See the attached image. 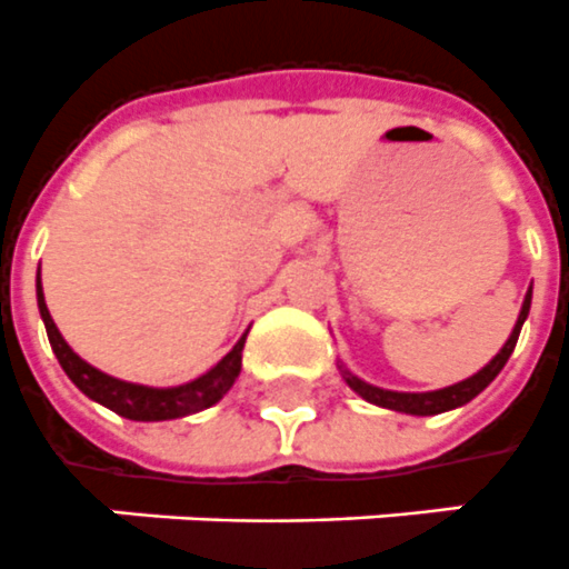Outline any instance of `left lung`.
<instances>
[{"mask_svg":"<svg viewBox=\"0 0 569 569\" xmlns=\"http://www.w3.org/2000/svg\"><path fill=\"white\" fill-rule=\"evenodd\" d=\"M529 308H531V288L529 293H526V299H522L520 317H517L511 338H508L506 347L499 349L497 356H493V361H490L488 367H481V370L476 372V376H470V379L458 381V385H449V388L443 390H429V393H399V390H385V388H376V385H367V381H361L358 376H352L347 367H340V372H343V379H347L349 388L356 390L361 399L372 402V406L390 408V411H402V413H417V417H431V413L452 411V408L467 406L470 399L479 397L481 390L497 379L499 370L506 367V361L511 358V352H515L522 322H526V317H529Z\"/></svg>","mask_w":569,"mask_h":569,"instance_id":"1","label":"left lung"}]
</instances>
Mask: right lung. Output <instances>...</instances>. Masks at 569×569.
<instances>
[{
  "mask_svg": "<svg viewBox=\"0 0 569 569\" xmlns=\"http://www.w3.org/2000/svg\"><path fill=\"white\" fill-rule=\"evenodd\" d=\"M38 308L40 317H43V326H47L54 358H58V363L63 367V372L70 376L72 385H76L84 397H90L93 402H99V406L111 408L113 413H120L126 420H179V417H188V413L206 411V408H211L213 402H220V399L229 393V388L240 376V358H243L247 335L234 343V349H231L229 356L213 363L206 376H199V379L188 381V385H179V388H147V385H131V381L113 379V376L97 370V367H90L84 358L76 356L70 349V343L61 338V331H58L52 313H49L47 308V299H43L40 272Z\"/></svg>",
  "mask_w": 569,
  "mask_h": 569,
  "instance_id": "right-lung-1",
  "label": "right lung"
}]
</instances>
